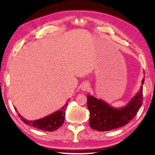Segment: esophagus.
Here are the masks:
<instances>
[{
  "mask_svg": "<svg viewBox=\"0 0 155 155\" xmlns=\"http://www.w3.org/2000/svg\"><path fill=\"white\" fill-rule=\"evenodd\" d=\"M90 88H91L90 84H89V83H88V82H87V81L84 82V83L82 84V86H81V90H82L83 91H88V90H89V89H90Z\"/></svg>",
  "mask_w": 155,
  "mask_h": 155,
  "instance_id": "obj_1",
  "label": "esophagus"
}]
</instances>
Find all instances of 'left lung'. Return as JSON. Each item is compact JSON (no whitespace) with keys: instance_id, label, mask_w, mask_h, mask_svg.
Here are the masks:
<instances>
[{"instance_id":"obj_1","label":"left lung","mask_w":155,"mask_h":155,"mask_svg":"<svg viewBox=\"0 0 155 155\" xmlns=\"http://www.w3.org/2000/svg\"><path fill=\"white\" fill-rule=\"evenodd\" d=\"M145 79H143V85ZM143 86L125 106L114 108L101 99L87 94V106L90 112L89 125L98 131H107L123 127L130 122L142 104Z\"/></svg>"}]
</instances>
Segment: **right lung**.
Masks as SVG:
<instances>
[{
	"label": "right lung",
	"mask_w": 155,
	"mask_h": 155,
	"mask_svg": "<svg viewBox=\"0 0 155 155\" xmlns=\"http://www.w3.org/2000/svg\"><path fill=\"white\" fill-rule=\"evenodd\" d=\"M67 105L68 103L64 105V106L61 107V109H60L59 110L55 111L54 113L46 116L43 118L36 120H29L24 118L18 113L16 107H14V108L18 113V116L26 124L41 130L51 132V131L58 130L63 124L65 116V110L67 109Z\"/></svg>",
	"instance_id": "1"
}]
</instances>
